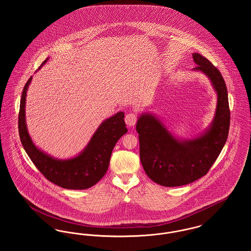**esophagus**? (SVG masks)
Segmentation results:
<instances>
[{
  "label": "esophagus",
  "instance_id": "1",
  "mask_svg": "<svg viewBox=\"0 0 251 251\" xmlns=\"http://www.w3.org/2000/svg\"><path fill=\"white\" fill-rule=\"evenodd\" d=\"M137 119H138V117H137V115L135 113H129L125 117V122H126V124L128 126L131 127V126H134V124L137 121Z\"/></svg>",
  "mask_w": 251,
  "mask_h": 251
}]
</instances>
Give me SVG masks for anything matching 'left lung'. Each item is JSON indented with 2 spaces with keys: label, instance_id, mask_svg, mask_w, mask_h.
<instances>
[{
  "label": "left lung",
  "instance_id": "1",
  "mask_svg": "<svg viewBox=\"0 0 251 251\" xmlns=\"http://www.w3.org/2000/svg\"><path fill=\"white\" fill-rule=\"evenodd\" d=\"M193 59L198 65L194 71L206 74L217 93L215 119L210 129L198 138L179 140L151 114L141 115L136 124L144 170L150 179L167 187L185 185L206 175L228 134L230 113L225 81L220 72L201 54L193 53Z\"/></svg>",
  "mask_w": 251,
  "mask_h": 251
}]
</instances>
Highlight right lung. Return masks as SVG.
Instances as JSON below:
<instances>
[{
    "mask_svg": "<svg viewBox=\"0 0 251 251\" xmlns=\"http://www.w3.org/2000/svg\"><path fill=\"white\" fill-rule=\"evenodd\" d=\"M45 60L43 64L47 62ZM32 76L25 84L19 113V133L26 153L46 179L66 189H87L101 179L107 171L112 151L128 130L124 113L119 112L104 120L97 129L84 151L79 155L58 160L46 154L33 143L25 122V100Z\"/></svg>",
    "mask_w": 251,
    "mask_h": 251,
    "instance_id": "add662e5",
    "label": "right lung"
}]
</instances>
